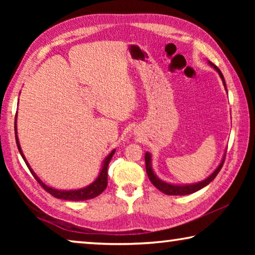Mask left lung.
Here are the masks:
<instances>
[{
	"instance_id": "left-lung-1",
	"label": "left lung",
	"mask_w": 255,
	"mask_h": 255,
	"mask_svg": "<svg viewBox=\"0 0 255 255\" xmlns=\"http://www.w3.org/2000/svg\"><path fill=\"white\" fill-rule=\"evenodd\" d=\"M208 64L209 65L214 68V70L218 73V75L221 76V79L223 81V84H224V88H225L226 92H227V89H226V83H225V79H224V76L222 74V72L219 68L214 65L213 63L209 62L208 60ZM225 154L224 153V156L222 158L221 163H219V165L216 167L215 171L211 173L208 178H206L205 180L200 181V182H197V183H191V184H175V183H170V182H165V181H163L158 178L155 173L154 170H153V165H152V154L149 152H146L145 153V163H146V172H147V175L150 180V182L153 183V185L156 189H158L159 191L165 193L167 196H185V195H190V193H193L198 191V190H200L202 188H205L208 185L211 181H213L216 176H217L218 172L221 171L224 161H225Z\"/></svg>"
}]
</instances>
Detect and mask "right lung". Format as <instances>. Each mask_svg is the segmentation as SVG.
<instances>
[{"label": "right lung", "instance_id": "obj_1", "mask_svg": "<svg viewBox=\"0 0 255 255\" xmlns=\"http://www.w3.org/2000/svg\"><path fill=\"white\" fill-rule=\"evenodd\" d=\"M16 118H18V114L15 115L14 132H15V140H16V146H18L19 153L21 156H22L25 164H27L28 169L30 170V172H31V174L34 176V179L38 181V183H39L47 192H49L51 196L57 198V199H63V200H68V201H81V200L92 199V198L98 197L100 193L105 191V189L107 188V184H108V165H109V163L111 161L112 156H114L116 149H112L111 152L108 154V156L103 159L100 172H99L98 176L92 183H90L89 185H86V187H84V188L74 189V190H59V189L51 188L42 182V181L39 179V176L34 173V171L31 169V166H30V164L28 163L27 158H25L22 149H21V146H20V141H19V137H18V128H16Z\"/></svg>", "mask_w": 255, "mask_h": 255}]
</instances>
